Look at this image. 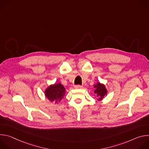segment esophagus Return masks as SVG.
<instances>
[{"label":"esophagus","instance_id":"1","mask_svg":"<svg viewBox=\"0 0 149 149\" xmlns=\"http://www.w3.org/2000/svg\"><path fill=\"white\" fill-rule=\"evenodd\" d=\"M74 87L75 89H81L82 88V86H79V85H77V86H75Z\"/></svg>","mask_w":149,"mask_h":149}]
</instances>
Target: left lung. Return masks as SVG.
Listing matches in <instances>:
<instances>
[{
    "instance_id": "obj_1",
    "label": "left lung",
    "mask_w": 149,
    "mask_h": 149,
    "mask_svg": "<svg viewBox=\"0 0 149 149\" xmlns=\"http://www.w3.org/2000/svg\"><path fill=\"white\" fill-rule=\"evenodd\" d=\"M94 88H95L94 93L96 94L98 97V101H101L104 96L107 94V90L106 89L105 86L103 84L100 82H97L96 84L94 85Z\"/></svg>"
}]
</instances>
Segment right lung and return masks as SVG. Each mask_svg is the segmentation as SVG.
I'll list each match as a JSON object with an SVG mask.
<instances>
[{
  "instance_id": "1",
  "label": "right lung",
  "mask_w": 149,
  "mask_h": 149,
  "mask_svg": "<svg viewBox=\"0 0 149 149\" xmlns=\"http://www.w3.org/2000/svg\"><path fill=\"white\" fill-rule=\"evenodd\" d=\"M65 89L61 83L51 85L45 91V97L51 102L58 103L65 95Z\"/></svg>"
}]
</instances>
